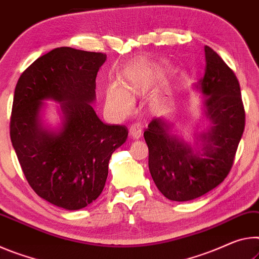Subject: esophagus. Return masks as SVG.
<instances>
[{
	"label": "esophagus",
	"instance_id": "34e87169",
	"mask_svg": "<svg viewBox=\"0 0 259 259\" xmlns=\"http://www.w3.org/2000/svg\"><path fill=\"white\" fill-rule=\"evenodd\" d=\"M130 135H131V138L134 139V140H138V139L141 138V135H142V127H141V125H140V124H134V125L131 126Z\"/></svg>",
	"mask_w": 259,
	"mask_h": 259
}]
</instances>
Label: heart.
<instances>
[{"label":"heart","instance_id":"obj_1","mask_svg":"<svg viewBox=\"0 0 259 259\" xmlns=\"http://www.w3.org/2000/svg\"><path fill=\"white\" fill-rule=\"evenodd\" d=\"M143 90L142 79L137 72H130L122 84H111L107 91L105 102L107 107L117 116H125L132 110V99Z\"/></svg>","mask_w":259,"mask_h":259}]
</instances>
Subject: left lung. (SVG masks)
Masks as SVG:
<instances>
[{
	"label": "left lung",
	"instance_id": "left-lung-1",
	"mask_svg": "<svg viewBox=\"0 0 259 259\" xmlns=\"http://www.w3.org/2000/svg\"><path fill=\"white\" fill-rule=\"evenodd\" d=\"M204 77L194 84L203 94V117L209 124L195 133L194 145L172 134V122L155 117L145 131L149 171L171 201H192L227 177L244 130L240 83L223 58L204 46Z\"/></svg>",
	"mask_w": 259,
	"mask_h": 259
}]
</instances>
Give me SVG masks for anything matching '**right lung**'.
Instances as JSON below:
<instances>
[{
  "mask_svg": "<svg viewBox=\"0 0 259 259\" xmlns=\"http://www.w3.org/2000/svg\"><path fill=\"white\" fill-rule=\"evenodd\" d=\"M102 53L61 47L36 59L17 82L10 138L28 184L40 197L65 210H79L100 196L112 152L128 131L107 125L93 109ZM45 100L60 103L61 122L43 120Z\"/></svg>",
  "mask_w": 259,
  "mask_h": 259,
  "instance_id": "1",
  "label": "right lung"
}]
</instances>
